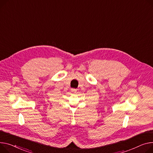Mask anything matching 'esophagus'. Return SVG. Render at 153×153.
Wrapping results in <instances>:
<instances>
[{
	"instance_id": "1",
	"label": "esophagus",
	"mask_w": 153,
	"mask_h": 153,
	"mask_svg": "<svg viewBox=\"0 0 153 153\" xmlns=\"http://www.w3.org/2000/svg\"><path fill=\"white\" fill-rule=\"evenodd\" d=\"M71 91H72V92H73V93H75L76 91V90L74 89V88H72V89H71Z\"/></svg>"
}]
</instances>
